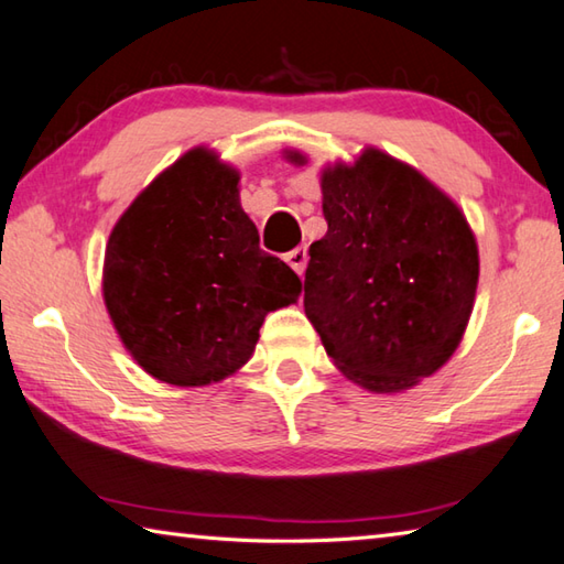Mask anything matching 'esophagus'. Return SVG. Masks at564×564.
I'll return each mask as SVG.
<instances>
[{
    "label": "esophagus",
    "instance_id": "1",
    "mask_svg": "<svg viewBox=\"0 0 564 564\" xmlns=\"http://www.w3.org/2000/svg\"><path fill=\"white\" fill-rule=\"evenodd\" d=\"M285 263H289L295 273L303 275V271H305V263H308V249H305V247H299V249L289 251V253H285Z\"/></svg>",
    "mask_w": 564,
    "mask_h": 564
}]
</instances>
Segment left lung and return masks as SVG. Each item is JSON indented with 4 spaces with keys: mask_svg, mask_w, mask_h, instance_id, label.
<instances>
[{
    "mask_svg": "<svg viewBox=\"0 0 564 564\" xmlns=\"http://www.w3.org/2000/svg\"><path fill=\"white\" fill-rule=\"evenodd\" d=\"M285 160L308 162L299 150ZM321 189L327 234L308 251L305 315L347 380L375 394L412 389L466 333L474 231L446 192L377 148L327 165Z\"/></svg>",
    "mask_w": 564,
    "mask_h": 564,
    "instance_id": "8db88e82",
    "label": "left lung"
}]
</instances>
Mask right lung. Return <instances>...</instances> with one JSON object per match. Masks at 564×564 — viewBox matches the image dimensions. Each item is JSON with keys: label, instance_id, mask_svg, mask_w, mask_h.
Listing matches in <instances>:
<instances>
[{"label": "right lung", "instance_id": "add662e5", "mask_svg": "<svg viewBox=\"0 0 564 564\" xmlns=\"http://www.w3.org/2000/svg\"><path fill=\"white\" fill-rule=\"evenodd\" d=\"M239 170L192 148L142 189L110 231L104 301L142 370L204 387L241 370L263 317L299 301L301 279L259 247Z\"/></svg>", "mask_w": 564, "mask_h": 564}]
</instances>
